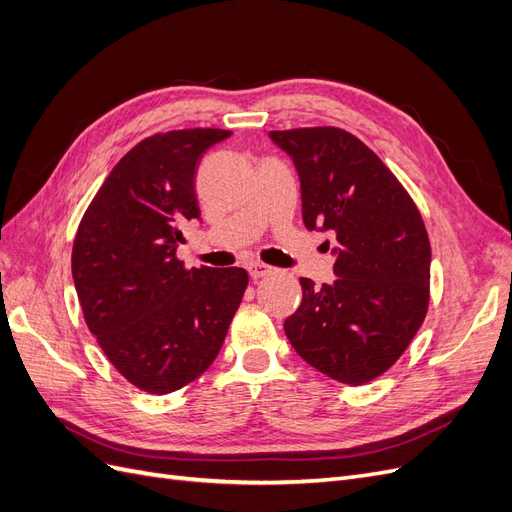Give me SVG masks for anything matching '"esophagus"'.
Wrapping results in <instances>:
<instances>
[{
	"label": "esophagus",
	"instance_id": "34e87169",
	"mask_svg": "<svg viewBox=\"0 0 512 512\" xmlns=\"http://www.w3.org/2000/svg\"><path fill=\"white\" fill-rule=\"evenodd\" d=\"M247 271H250L252 280H260V277L271 275L275 269L269 267V265H265V262H250V265H247Z\"/></svg>",
	"mask_w": 512,
	"mask_h": 512
}]
</instances>
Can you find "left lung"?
I'll return each instance as SVG.
<instances>
[{
  "mask_svg": "<svg viewBox=\"0 0 512 512\" xmlns=\"http://www.w3.org/2000/svg\"><path fill=\"white\" fill-rule=\"evenodd\" d=\"M301 179L303 222L333 230L335 282L301 277L303 299L284 331L303 361L350 386L367 384L406 352L429 307L431 245L399 179L354 134L273 130Z\"/></svg>",
  "mask_w": 512,
  "mask_h": 512,
  "instance_id": "1",
  "label": "left lung"
}]
</instances>
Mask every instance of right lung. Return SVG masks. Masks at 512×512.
Here are the masks:
<instances>
[{"label":"right lung","instance_id":"1","mask_svg":"<svg viewBox=\"0 0 512 512\" xmlns=\"http://www.w3.org/2000/svg\"><path fill=\"white\" fill-rule=\"evenodd\" d=\"M232 132L143 138L108 173L76 230L72 277L89 331L136 389L166 395L205 374L247 288L245 269H185L181 224L200 218L194 175Z\"/></svg>","mask_w":512,"mask_h":512}]
</instances>
